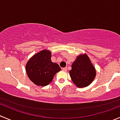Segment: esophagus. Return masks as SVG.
Returning a JSON list of instances; mask_svg holds the SVG:
<instances>
[{
  "label": "esophagus",
  "mask_w": 120,
  "mask_h": 120,
  "mask_svg": "<svg viewBox=\"0 0 120 120\" xmlns=\"http://www.w3.org/2000/svg\"><path fill=\"white\" fill-rule=\"evenodd\" d=\"M62 70L63 71H65V72H66L67 71V67H65V68H63L62 69Z\"/></svg>",
  "instance_id": "1"
}]
</instances>
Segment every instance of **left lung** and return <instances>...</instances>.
Listing matches in <instances>:
<instances>
[{
  "label": "left lung",
  "mask_w": 120,
  "mask_h": 120,
  "mask_svg": "<svg viewBox=\"0 0 120 120\" xmlns=\"http://www.w3.org/2000/svg\"><path fill=\"white\" fill-rule=\"evenodd\" d=\"M73 82L79 88L87 86L94 79L96 72L86 55H79L72 65L69 71Z\"/></svg>",
  "instance_id": "1"
}]
</instances>
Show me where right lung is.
Returning a JSON list of instances; mask_svg holds the SVG:
<instances>
[{"mask_svg":"<svg viewBox=\"0 0 120 120\" xmlns=\"http://www.w3.org/2000/svg\"><path fill=\"white\" fill-rule=\"evenodd\" d=\"M49 51H41L29 60L26 71L29 79L36 85L45 86L53 78L56 73L61 71L58 64L51 61Z\"/></svg>","mask_w":120,"mask_h":120,"instance_id":"1","label":"right lung"}]
</instances>
